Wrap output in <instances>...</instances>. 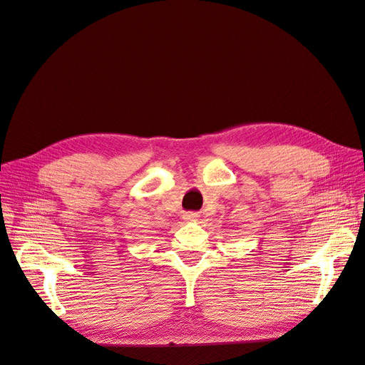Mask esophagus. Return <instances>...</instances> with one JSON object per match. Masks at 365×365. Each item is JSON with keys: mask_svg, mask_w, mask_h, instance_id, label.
<instances>
[{"mask_svg": "<svg viewBox=\"0 0 365 365\" xmlns=\"http://www.w3.org/2000/svg\"><path fill=\"white\" fill-rule=\"evenodd\" d=\"M197 217H198L197 212H185L183 214V220H186V221H194Z\"/></svg>", "mask_w": 365, "mask_h": 365, "instance_id": "obj_1", "label": "esophagus"}]
</instances>
